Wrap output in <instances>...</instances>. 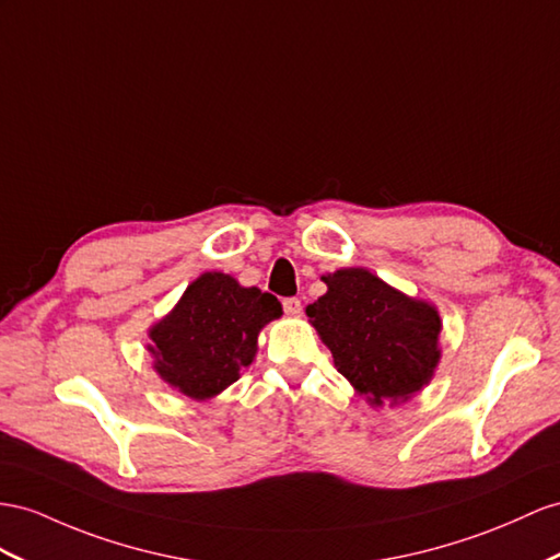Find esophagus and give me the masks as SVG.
I'll return each mask as SVG.
<instances>
[{"label":"esophagus","instance_id":"34e87169","mask_svg":"<svg viewBox=\"0 0 560 560\" xmlns=\"http://www.w3.org/2000/svg\"><path fill=\"white\" fill-rule=\"evenodd\" d=\"M283 312L289 314V317H298V314L303 312V303H300L298 298H285L283 300Z\"/></svg>","mask_w":560,"mask_h":560}]
</instances>
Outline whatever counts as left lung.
Returning a JSON list of instances; mask_svg holds the SVG:
<instances>
[{
    "label": "left lung",
    "mask_w": 560,
    "mask_h": 560,
    "mask_svg": "<svg viewBox=\"0 0 560 560\" xmlns=\"http://www.w3.org/2000/svg\"><path fill=\"white\" fill-rule=\"evenodd\" d=\"M328 291L305 307L334 364L374 407L419 393L440 362V314L364 267L322 277Z\"/></svg>",
    "instance_id": "obj_1"
}]
</instances>
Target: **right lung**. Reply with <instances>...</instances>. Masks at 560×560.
<instances>
[{
	"label": "right lung",
	"instance_id": "add662e5",
	"mask_svg": "<svg viewBox=\"0 0 560 560\" xmlns=\"http://www.w3.org/2000/svg\"><path fill=\"white\" fill-rule=\"evenodd\" d=\"M281 317V303L222 271H206L167 317L151 326L153 369L191 399H210L238 381L257 352V334Z\"/></svg>",
	"mask_w": 560,
	"mask_h": 560
}]
</instances>
